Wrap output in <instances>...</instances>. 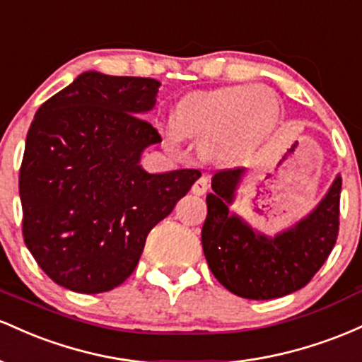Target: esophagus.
I'll return each instance as SVG.
<instances>
[{"label":"esophagus","mask_w":362,"mask_h":362,"mask_svg":"<svg viewBox=\"0 0 362 362\" xmlns=\"http://www.w3.org/2000/svg\"><path fill=\"white\" fill-rule=\"evenodd\" d=\"M206 189H209V180H206L205 176H202L200 180L194 181L192 192H193L194 194H198V197H202V194L206 193Z\"/></svg>","instance_id":"34e87169"}]
</instances>
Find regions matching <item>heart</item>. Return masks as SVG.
<instances>
[{"label":"heart","mask_w":362,"mask_h":362,"mask_svg":"<svg viewBox=\"0 0 362 362\" xmlns=\"http://www.w3.org/2000/svg\"><path fill=\"white\" fill-rule=\"evenodd\" d=\"M277 116L269 92L239 85L185 95L173 111V127L182 136L205 140L214 159L235 162L257 150Z\"/></svg>","instance_id":"heart-1"}]
</instances>
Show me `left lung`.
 Returning a JSON list of instances; mask_svg holds the SVG:
<instances>
[{
  "instance_id": "obj_1",
  "label": "left lung",
  "mask_w": 362,
  "mask_h": 362,
  "mask_svg": "<svg viewBox=\"0 0 362 362\" xmlns=\"http://www.w3.org/2000/svg\"><path fill=\"white\" fill-rule=\"evenodd\" d=\"M243 176L245 169H229L212 177L202 229L210 270L227 291L246 299H275L303 289L335 246L342 177H335L306 217L270 238L229 212Z\"/></svg>"
}]
</instances>
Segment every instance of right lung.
Wrapping results in <instances>:
<instances>
[{
	"mask_svg": "<svg viewBox=\"0 0 362 362\" xmlns=\"http://www.w3.org/2000/svg\"><path fill=\"white\" fill-rule=\"evenodd\" d=\"M160 82L85 71L35 112L20 168L23 239L51 280L82 294L123 284L145 239L202 176L150 174L144 150L162 141L140 117Z\"/></svg>",
	"mask_w": 362,
	"mask_h": 362,
	"instance_id": "add662e5",
	"label": "right lung"
}]
</instances>
